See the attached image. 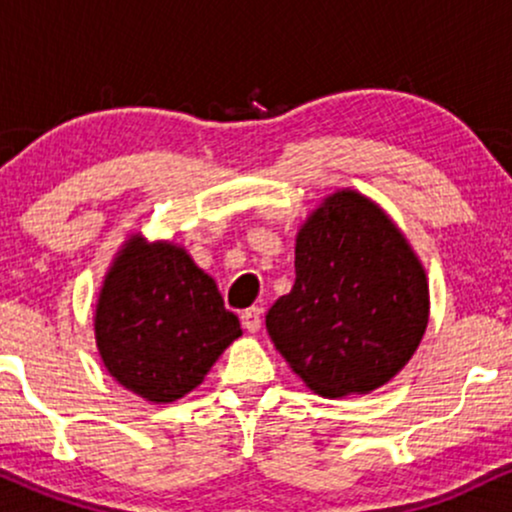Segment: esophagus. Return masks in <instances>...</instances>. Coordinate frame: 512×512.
Wrapping results in <instances>:
<instances>
[{
	"label": "esophagus",
	"mask_w": 512,
	"mask_h": 512,
	"mask_svg": "<svg viewBox=\"0 0 512 512\" xmlns=\"http://www.w3.org/2000/svg\"><path fill=\"white\" fill-rule=\"evenodd\" d=\"M240 322H243V327L248 332H257L262 325V310L260 308H248L240 313Z\"/></svg>",
	"instance_id": "1"
}]
</instances>
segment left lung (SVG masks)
<instances>
[{"instance_id": "1", "label": "left lung", "mask_w": 512, "mask_h": 512, "mask_svg": "<svg viewBox=\"0 0 512 512\" xmlns=\"http://www.w3.org/2000/svg\"><path fill=\"white\" fill-rule=\"evenodd\" d=\"M428 325V281L390 216L339 190L296 236V281L267 332L310 390L368 395L409 363Z\"/></svg>"}]
</instances>
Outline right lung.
I'll return each mask as SVG.
<instances>
[{
  "instance_id": "right-lung-1",
  "label": "right lung",
  "mask_w": 512,
  "mask_h": 512,
  "mask_svg": "<svg viewBox=\"0 0 512 512\" xmlns=\"http://www.w3.org/2000/svg\"><path fill=\"white\" fill-rule=\"evenodd\" d=\"M93 327L108 373L156 404L195 390L243 334L216 281L185 248L142 236L122 245L105 274Z\"/></svg>"
}]
</instances>
